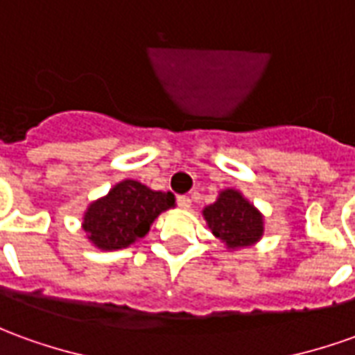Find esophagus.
Segmentation results:
<instances>
[{"mask_svg": "<svg viewBox=\"0 0 355 355\" xmlns=\"http://www.w3.org/2000/svg\"><path fill=\"white\" fill-rule=\"evenodd\" d=\"M177 202H178V207H180V209H184V211H188V209L192 207V200H190L188 196H178Z\"/></svg>", "mask_w": 355, "mask_h": 355, "instance_id": "obj_1", "label": "esophagus"}]
</instances>
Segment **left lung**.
Instances as JSON below:
<instances>
[{
	"mask_svg": "<svg viewBox=\"0 0 355 355\" xmlns=\"http://www.w3.org/2000/svg\"><path fill=\"white\" fill-rule=\"evenodd\" d=\"M203 219L230 252L255 246L265 234L263 213L236 188L220 190L217 200L203 207Z\"/></svg>",
	"mask_w": 355,
	"mask_h": 355,
	"instance_id": "8db88e82",
	"label": "left lung"
}]
</instances>
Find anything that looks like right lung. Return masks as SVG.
<instances>
[{
    "label": "right lung",
    "instance_id": "right-lung-1",
    "mask_svg": "<svg viewBox=\"0 0 355 355\" xmlns=\"http://www.w3.org/2000/svg\"><path fill=\"white\" fill-rule=\"evenodd\" d=\"M175 205L171 192L152 190L138 180L125 178L86 207L83 230L98 250H123L146 236L153 220Z\"/></svg>",
    "mask_w": 355,
    "mask_h": 355
}]
</instances>
